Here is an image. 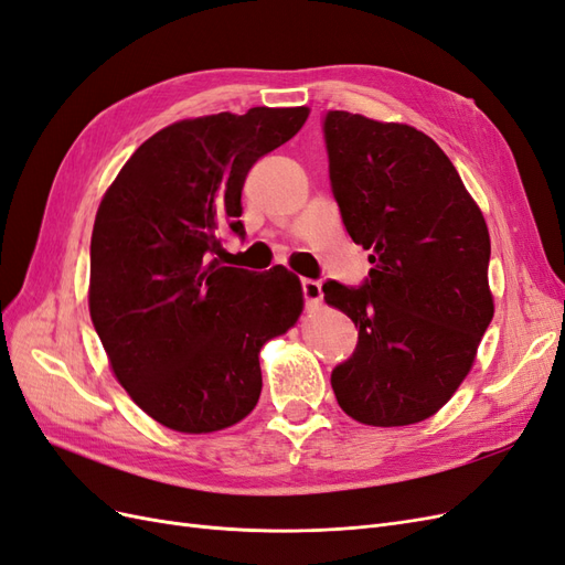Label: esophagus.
<instances>
[{"label": "esophagus", "mask_w": 565, "mask_h": 565, "mask_svg": "<svg viewBox=\"0 0 565 565\" xmlns=\"http://www.w3.org/2000/svg\"><path fill=\"white\" fill-rule=\"evenodd\" d=\"M301 289H303V299L309 309H318L322 303V287L318 280H301Z\"/></svg>", "instance_id": "obj_1"}]
</instances>
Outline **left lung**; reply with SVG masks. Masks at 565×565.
<instances>
[{"label":"left lung","mask_w":565,"mask_h":565,"mask_svg":"<svg viewBox=\"0 0 565 565\" xmlns=\"http://www.w3.org/2000/svg\"><path fill=\"white\" fill-rule=\"evenodd\" d=\"M322 129L341 221L372 264L363 287L322 285L358 328L353 355L332 370L334 396L361 424H417L465 382L492 320L486 218L419 129L347 110Z\"/></svg>","instance_id":"1"}]
</instances>
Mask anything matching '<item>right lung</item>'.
I'll list each match as a JSON object with an SVG mask.
<instances>
[{
	"label": "right lung",
	"mask_w": 565,
	"mask_h": 565,
	"mask_svg": "<svg viewBox=\"0 0 565 565\" xmlns=\"http://www.w3.org/2000/svg\"><path fill=\"white\" fill-rule=\"evenodd\" d=\"M309 108H249L169 125L136 148L98 204L89 313L117 382L181 434L245 419L259 351L303 311L292 270L221 266L218 231L243 235L252 164L303 127Z\"/></svg>",
	"instance_id": "obj_1"
}]
</instances>
